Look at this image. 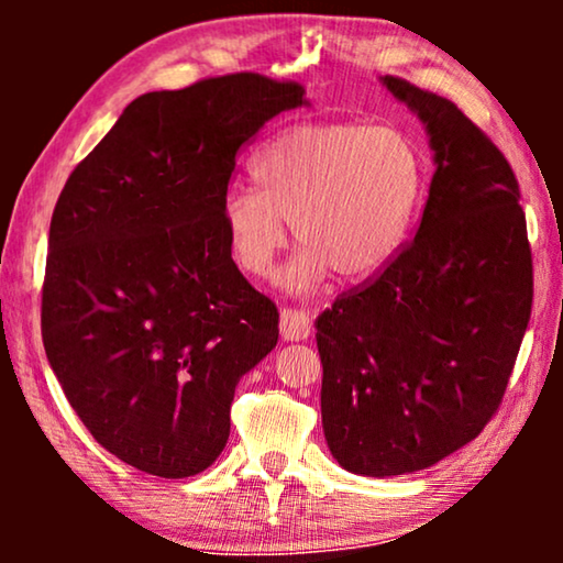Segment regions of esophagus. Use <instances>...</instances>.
I'll list each match as a JSON object with an SVG mask.
<instances>
[{"label": "esophagus", "instance_id": "esophagus-1", "mask_svg": "<svg viewBox=\"0 0 563 563\" xmlns=\"http://www.w3.org/2000/svg\"><path fill=\"white\" fill-rule=\"evenodd\" d=\"M279 328L284 341H307L312 333V314L305 310H284Z\"/></svg>", "mask_w": 563, "mask_h": 563}]
</instances>
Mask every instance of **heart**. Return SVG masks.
<instances>
[{"mask_svg": "<svg viewBox=\"0 0 563 563\" xmlns=\"http://www.w3.org/2000/svg\"><path fill=\"white\" fill-rule=\"evenodd\" d=\"M251 179L256 189H233L222 205L238 268L268 274L289 220L302 243L279 282L310 295L335 268L368 279L395 261L418 218L426 156L397 125L302 122L261 145Z\"/></svg>", "mask_w": 563, "mask_h": 563, "instance_id": "heart-1", "label": "heart"}]
</instances>
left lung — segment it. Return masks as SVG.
Segmentation results:
<instances>
[{
  "mask_svg": "<svg viewBox=\"0 0 563 563\" xmlns=\"http://www.w3.org/2000/svg\"><path fill=\"white\" fill-rule=\"evenodd\" d=\"M435 174L412 243L318 318L322 430L345 472L397 476L474 441L503 402L533 305L526 212L497 145L395 76Z\"/></svg>",
  "mask_w": 563,
  "mask_h": 563,
  "instance_id": "obj_1",
  "label": "left lung"
}]
</instances>
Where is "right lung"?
<instances>
[{
	"instance_id": "obj_1",
	"label": "right lung",
	"mask_w": 563,
	"mask_h": 563,
	"mask_svg": "<svg viewBox=\"0 0 563 563\" xmlns=\"http://www.w3.org/2000/svg\"><path fill=\"white\" fill-rule=\"evenodd\" d=\"M305 89L230 74L133 99L74 168L51 220L43 345L95 441L164 479L225 449L235 387L279 312L230 256L235 156Z\"/></svg>"
}]
</instances>
